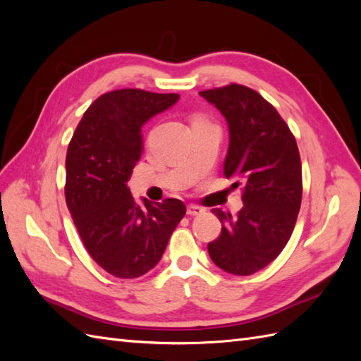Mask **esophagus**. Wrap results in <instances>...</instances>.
Segmentation results:
<instances>
[{"mask_svg": "<svg viewBox=\"0 0 361 361\" xmlns=\"http://www.w3.org/2000/svg\"><path fill=\"white\" fill-rule=\"evenodd\" d=\"M202 212H203V209L200 208V206H197V204H189L188 206V214H189V216H200Z\"/></svg>", "mask_w": 361, "mask_h": 361, "instance_id": "obj_1", "label": "esophagus"}]
</instances>
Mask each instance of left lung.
I'll use <instances>...</instances> for the list:
<instances>
[{"mask_svg":"<svg viewBox=\"0 0 361 361\" xmlns=\"http://www.w3.org/2000/svg\"><path fill=\"white\" fill-rule=\"evenodd\" d=\"M200 96L228 122L224 172L237 180L233 188L243 190L237 216L212 209L221 233L208 251L224 271L248 276L273 262L293 233L302 198L298 144L281 114L255 90L231 83Z\"/></svg>","mask_w":361,"mask_h":361,"instance_id":"1","label":"left lung"}]
</instances>
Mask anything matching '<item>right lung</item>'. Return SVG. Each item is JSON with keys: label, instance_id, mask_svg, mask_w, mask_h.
I'll return each mask as SVG.
<instances>
[{"label": "right lung", "instance_id": "1", "mask_svg": "<svg viewBox=\"0 0 361 361\" xmlns=\"http://www.w3.org/2000/svg\"><path fill=\"white\" fill-rule=\"evenodd\" d=\"M178 97L136 88L105 93L90 105L68 145L66 206L88 255L121 279L150 271L186 214L176 198L137 204L127 188L141 158V127Z\"/></svg>", "mask_w": 361, "mask_h": 361}]
</instances>
